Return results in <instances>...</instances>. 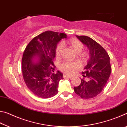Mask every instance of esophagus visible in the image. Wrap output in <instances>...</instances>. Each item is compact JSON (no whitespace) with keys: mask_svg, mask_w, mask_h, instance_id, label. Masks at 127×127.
I'll list each match as a JSON object with an SVG mask.
<instances>
[{"mask_svg":"<svg viewBox=\"0 0 127 127\" xmlns=\"http://www.w3.org/2000/svg\"><path fill=\"white\" fill-rule=\"evenodd\" d=\"M72 77V76H69L67 74H63V78H71Z\"/></svg>","mask_w":127,"mask_h":127,"instance_id":"1","label":"esophagus"}]
</instances>
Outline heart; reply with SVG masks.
Instances as JSON below:
<instances>
[{"instance_id":"b5f03b06","label":"heart","mask_w":127,"mask_h":127,"mask_svg":"<svg viewBox=\"0 0 127 127\" xmlns=\"http://www.w3.org/2000/svg\"><path fill=\"white\" fill-rule=\"evenodd\" d=\"M68 43L71 46L73 50L75 52L80 53L83 49V44L79 41L76 39H70ZM64 48L63 43H60L57 46L55 50V54L57 56L61 54L62 50ZM79 68V64L77 62H65L59 65V69L64 73L68 74H72L76 72V70Z\"/></svg>"}]
</instances>
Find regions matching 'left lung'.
<instances>
[{
    "label": "left lung",
    "mask_w": 127,
    "mask_h": 127,
    "mask_svg": "<svg viewBox=\"0 0 127 127\" xmlns=\"http://www.w3.org/2000/svg\"><path fill=\"white\" fill-rule=\"evenodd\" d=\"M76 37L90 50V59L82 72L83 76L78 86L74 87L77 95L82 98H91L101 92L110 76V57L106 50L92 38L86 36Z\"/></svg>",
    "instance_id": "obj_1"
}]
</instances>
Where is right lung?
<instances>
[{
	"label": "right lung",
	"mask_w": 127,
	"mask_h": 127,
	"mask_svg": "<svg viewBox=\"0 0 127 127\" xmlns=\"http://www.w3.org/2000/svg\"><path fill=\"white\" fill-rule=\"evenodd\" d=\"M66 38L64 33L47 31L34 37L26 48L22 59L23 77L27 87L36 96L49 98L58 93L63 73H55L54 59L58 43ZM34 58H37L34 62Z\"/></svg>",
	"instance_id": "obj_1"
}]
</instances>
